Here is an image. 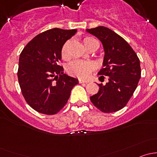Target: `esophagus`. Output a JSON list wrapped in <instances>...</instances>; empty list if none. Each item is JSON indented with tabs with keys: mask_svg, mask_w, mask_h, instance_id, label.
Instances as JSON below:
<instances>
[{
	"mask_svg": "<svg viewBox=\"0 0 157 157\" xmlns=\"http://www.w3.org/2000/svg\"><path fill=\"white\" fill-rule=\"evenodd\" d=\"M79 82H80V83H89V82H90V80H83V79H80V80H79Z\"/></svg>",
	"mask_w": 157,
	"mask_h": 157,
	"instance_id": "obj_1",
	"label": "esophagus"
}]
</instances>
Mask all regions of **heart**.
<instances>
[{"instance_id":"obj_1","label":"heart","mask_w":157,"mask_h":157,"mask_svg":"<svg viewBox=\"0 0 157 157\" xmlns=\"http://www.w3.org/2000/svg\"><path fill=\"white\" fill-rule=\"evenodd\" d=\"M95 42H97L95 39L92 37H84L83 39V45L86 48H87L90 45ZM67 42H66L63 45L61 49V55L62 57L65 58L67 55ZM93 69V64L90 61H74L71 62L67 66V71L70 74L75 77H87L92 70Z\"/></svg>"}]
</instances>
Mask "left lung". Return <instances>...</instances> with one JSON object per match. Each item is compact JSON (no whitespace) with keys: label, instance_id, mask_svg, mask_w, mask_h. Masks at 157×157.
Returning <instances> with one entry per match:
<instances>
[{"label":"left lung","instance_id":"8db88e82","mask_svg":"<svg viewBox=\"0 0 157 157\" xmlns=\"http://www.w3.org/2000/svg\"><path fill=\"white\" fill-rule=\"evenodd\" d=\"M86 31L102 42L103 67L98 74L108 76L105 84L98 83L99 92L90 100L102 112H117L127 105L137 88L141 75L140 60L129 44L112 29L98 26Z\"/></svg>","mask_w":157,"mask_h":157}]
</instances>
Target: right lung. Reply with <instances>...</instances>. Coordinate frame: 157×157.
Here are the masks:
<instances>
[{
    "instance_id": "right-lung-1",
    "label": "right lung",
    "mask_w": 157,
    "mask_h": 157,
    "mask_svg": "<svg viewBox=\"0 0 157 157\" xmlns=\"http://www.w3.org/2000/svg\"><path fill=\"white\" fill-rule=\"evenodd\" d=\"M77 29H48L33 38L19 58L17 77L23 97L38 112L55 115L67 103L78 79L58 65L61 49ZM59 77H58V75Z\"/></svg>"
}]
</instances>
